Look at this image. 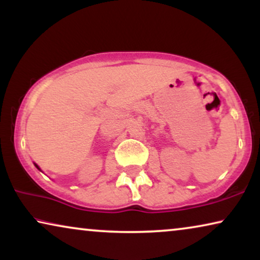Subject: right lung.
I'll return each mask as SVG.
<instances>
[{"label": "right lung", "mask_w": 260, "mask_h": 260, "mask_svg": "<svg viewBox=\"0 0 260 260\" xmlns=\"http://www.w3.org/2000/svg\"><path fill=\"white\" fill-rule=\"evenodd\" d=\"M35 166H36V167H38V165H35ZM38 168H39V167H38ZM39 170H40V168H39Z\"/></svg>", "instance_id": "right-lung-1"}]
</instances>
